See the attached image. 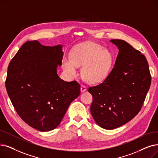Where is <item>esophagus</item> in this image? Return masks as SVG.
<instances>
[{
	"label": "esophagus",
	"mask_w": 158,
	"mask_h": 158,
	"mask_svg": "<svg viewBox=\"0 0 158 158\" xmlns=\"http://www.w3.org/2000/svg\"><path fill=\"white\" fill-rule=\"evenodd\" d=\"M87 90V87L84 85H81V91L84 92Z\"/></svg>",
	"instance_id": "obj_1"
}]
</instances>
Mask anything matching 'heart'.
Here are the masks:
<instances>
[{
    "instance_id": "heart-1",
    "label": "heart",
    "mask_w": 158,
    "mask_h": 158,
    "mask_svg": "<svg viewBox=\"0 0 158 158\" xmlns=\"http://www.w3.org/2000/svg\"><path fill=\"white\" fill-rule=\"evenodd\" d=\"M112 56L107 50L94 43L81 44L73 50L71 58H64L63 67L69 74H77V68L82 66L81 74L88 82L100 83L110 74Z\"/></svg>"
}]
</instances>
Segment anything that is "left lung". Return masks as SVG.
<instances>
[{"mask_svg": "<svg viewBox=\"0 0 158 158\" xmlns=\"http://www.w3.org/2000/svg\"><path fill=\"white\" fill-rule=\"evenodd\" d=\"M110 41L118 49L115 66L102 83L88 89L93 96L91 115L107 130L121 127L137 115L151 84L145 56L124 40Z\"/></svg>", "mask_w": 158, "mask_h": 158, "instance_id": "1", "label": "left lung"}]
</instances>
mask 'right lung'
I'll list each match as a JSON object with an SVG mask.
<instances>
[{
  "label": "right lung",
  "instance_id": "1",
  "mask_svg": "<svg viewBox=\"0 0 158 158\" xmlns=\"http://www.w3.org/2000/svg\"><path fill=\"white\" fill-rule=\"evenodd\" d=\"M63 56L61 45L27 41L8 65L5 85L11 102L22 120L41 131L57 127L80 94L77 81L68 82L58 77Z\"/></svg>",
  "mask_w": 158,
  "mask_h": 158
}]
</instances>
